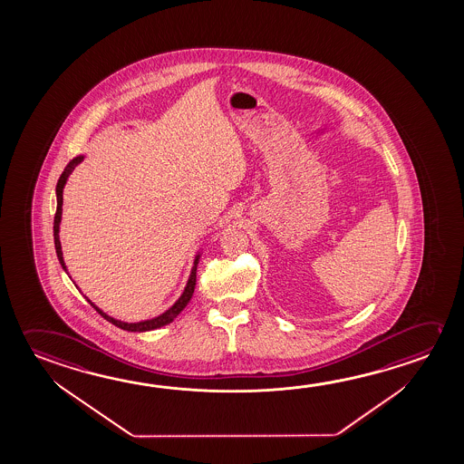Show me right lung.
<instances>
[{
    "label": "right lung",
    "instance_id": "right-lung-1",
    "mask_svg": "<svg viewBox=\"0 0 464 464\" xmlns=\"http://www.w3.org/2000/svg\"><path fill=\"white\" fill-rule=\"evenodd\" d=\"M82 160H84V155H79L76 159L71 160L68 163V167L64 168V171H63L62 176H60L58 184H56V213H54L53 221L54 249H56V256H58V260H60V264H62L64 270H66V266H64V260H63L62 243H60V235H58V233H60V223H62L63 188H64V184L68 181V176L72 173V169H74ZM198 258H200V254L196 256L194 266H192V270H190L189 280H188V285H186L181 297H179L175 304L171 305L167 312H163L161 315L155 317V319L144 320V322H137V324H128V322L113 319V317L107 315L105 312L100 311L99 307L93 304L91 299H87V301L91 303V305H93V309L99 312L103 319L111 322L113 325H116L118 328H122V330H128V332H149V330L163 327V325H168L169 322H173V320L176 319V315L183 311L184 307L189 303L192 293H194V288H196V272H198Z\"/></svg>",
    "mask_w": 464,
    "mask_h": 464
}]
</instances>
